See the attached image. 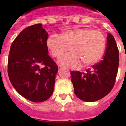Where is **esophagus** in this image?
Returning a JSON list of instances; mask_svg holds the SVG:
<instances>
[{"label": "esophagus", "mask_w": 126, "mask_h": 126, "mask_svg": "<svg viewBox=\"0 0 126 126\" xmlns=\"http://www.w3.org/2000/svg\"><path fill=\"white\" fill-rule=\"evenodd\" d=\"M58 67H59V70H61V69H62V66L59 65V66H58Z\"/></svg>", "instance_id": "obj_1"}]
</instances>
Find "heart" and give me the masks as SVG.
Here are the masks:
<instances>
[{"mask_svg":"<svg viewBox=\"0 0 126 126\" xmlns=\"http://www.w3.org/2000/svg\"><path fill=\"white\" fill-rule=\"evenodd\" d=\"M47 46L55 57H59L69 50L71 53L61 57L58 63L66 67L93 65L103 57L106 47L105 37L100 31L88 28L71 29L63 31L61 36L51 34Z\"/></svg>","mask_w":126,"mask_h":126,"instance_id":"1","label":"heart"}]
</instances>
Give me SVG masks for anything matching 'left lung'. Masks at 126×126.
I'll return each instance as SVG.
<instances>
[{"mask_svg":"<svg viewBox=\"0 0 126 126\" xmlns=\"http://www.w3.org/2000/svg\"><path fill=\"white\" fill-rule=\"evenodd\" d=\"M103 59L86 72L71 71L74 93L86 102H94L105 97L113 88L119 67V50L114 37L107 34Z\"/></svg>","mask_w":126,"mask_h":126,"instance_id":"left-lung-1","label":"left lung"}]
</instances>
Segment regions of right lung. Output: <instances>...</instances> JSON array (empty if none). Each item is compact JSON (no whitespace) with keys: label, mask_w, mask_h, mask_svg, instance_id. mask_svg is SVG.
Wrapping results in <instances>:
<instances>
[{"label":"right lung","mask_w":126,"mask_h":126,"mask_svg":"<svg viewBox=\"0 0 126 126\" xmlns=\"http://www.w3.org/2000/svg\"><path fill=\"white\" fill-rule=\"evenodd\" d=\"M48 37L40 23L27 27L12 42L8 58L13 86L23 97L36 103L51 96L58 72V66L48 54Z\"/></svg>","instance_id":"right-lung-1"}]
</instances>
